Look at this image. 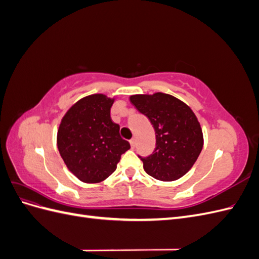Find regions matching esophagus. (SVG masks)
<instances>
[{
    "mask_svg": "<svg viewBox=\"0 0 259 259\" xmlns=\"http://www.w3.org/2000/svg\"><path fill=\"white\" fill-rule=\"evenodd\" d=\"M130 144H131V148L134 149V148H135V139L132 138V139L130 140Z\"/></svg>",
    "mask_w": 259,
    "mask_h": 259,
    "instance_id": "esophagus-1",
    "label": "esophagus"
}]
</instances>
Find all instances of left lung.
<instances>
[{"mask_svg": "<svg viewBox=\"0 0 259 259\" xmlns=\"http://www.w3.org/2000/svg\"><path fill=\"white\" fill-rule=\"evenodd\" d=\"M130 101L146 115L155 131V149L142 158L148 175L173 182L187 174L203 148L201 125L189 106L164 93L133 95Z\"/></svg>", "mask_w": 259, "mask_h": 259, "instance_id": "obj_1", "label": "left lung"}]
</instances>
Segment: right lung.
<instances>
[{
	"instance_id": "add662e5",
	"label": "right lung",
	"mask_w": 259,
	"mask_h": 259,
	"mask_svg": "<svg viewBox=\"0 0 259 259\" xmlns=\"http://www.w3.org/2000/svg\"><path fill=\"white\" fill-rule=\"evenodd\" d=\"M114 98L94 94L80 99L62 117L57 147L68 169L86 184H97L116 169L121 155L131 148L112 122Z\"/></svg>"
}]
</instances>
